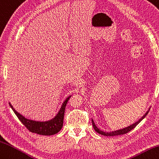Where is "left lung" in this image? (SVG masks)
Masks as SVG:
<instances>
[{
	"instance_id": "8db88e82",
	"label": "left lung",
	"mask_w": 159,
	"mask_h": 159,
	"mask_svg": "<svg viewBox=\"0 0 159 159\" xmlns=\"http://www.w3.org/2000/svg\"><path fill=\"white\" fill-rule=\"evenodd\" d=\"M148 112H149V110L146 113V114L144 115L142 118L139 119L138 121L136 122L135 123H134V124H133L132 125L129 126L128 127H126V128H124V129H120V130H115V131L109 132V133H108V132L106 133V132L102 131V130H101L99 129H98V128L97 127V126L95 125V124H94V122L93 119H92V122H93V126L94 129L95 130H96V131H97L98 133L101 134V135H105V136H115V135H124V134H126V133H129V132L130 131V130H131L132 129H133L134 128H135V126H136L137 125H138L139 123L141 121H142L144 118L146 117V116H147V114H148Z\"/></svg>"
}]
</instances>
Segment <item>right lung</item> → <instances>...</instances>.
<instances>
[{"label":"right lung","instance_id":"1","mask_svg":"<svg viewBox=\"0 0 159 159\" xmlns=\"http://www.w3.org/2000/svg\"><path fill=\"white\" fill-rule=\"evenodd\" d=\"M70 97V96L66 98V100L62 103L61 108L60 109L57 115L54 118L50 120L45 122H39L27 119L25 117H24L22 115L19 114L18 112L16 111L10 103L9 105L14 113L17 116V117L18 118L22 124L30 132L39 134V135H52L58 133L62 127L65 107Z\"/></svg>","mask_w":159,"mask_h":159}]
</instances>
